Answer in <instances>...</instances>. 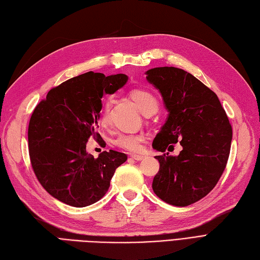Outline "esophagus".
<instances>
[{
    "instance_id": "obj_1",
    "label": "esophagus",
    "mask_w": 260,
    "mask_h": 260,
    "mask_svg": "<svg viewBox=\"0 0 260 260\" xmlns=\"http://www.w3.org/2000/svg\"><path fill=\"white\" fill-rule=\"evenodd\" d=\"M131 157L136 160H141L144 158V155H140V154H131Z\"/></svg>"
}]
</instances>
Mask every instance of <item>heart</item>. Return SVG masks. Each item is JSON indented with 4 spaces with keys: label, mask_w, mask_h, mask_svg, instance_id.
Instances as JSON below:
<instances>
[{
    "label": "heart",
    "mask_w": 260,
    "mask_h": 260,
    "mask_svg": "<svg viewBox=\"0 0 260 260\" xmlns=\"http://www.w3.org/2000/svg\"><path fill=\"white\" fill-rule=\"evenodd\" d=\"M129 96L135 102L136 106L142 114H154L158 108V101L152 92L144 88H133ZM109 120V106L105 104L100 113V122L106 124ZM145 137L140 133H121L115 140L114 143L119 147L130 152H141L145 145Z\"/></svg>",
    "instance_id": "b5f03b06"
}]
</instances>
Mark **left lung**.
<instances>
[{
    "label": "left lung",
    "instance_id": "8db88e82",
    "mask_svg": "<svg viewBox=\"0 0 260 260\" xmlns=\"http://www.w3.org/2000/svg\"><path fill=\"white\" fill-rule=\"evenodd\" d=\"M146 80L158 89L168 116L154 138L158 152L182 150L177 156H155L159 171L152 188L158 198L176 207L199 201L212 190L226 166L232 127L216 94L190 73L174 67L154 68Z\"/></svg>",
    "mask_w": 260,
    "mask_h": 260
}]
</instances>
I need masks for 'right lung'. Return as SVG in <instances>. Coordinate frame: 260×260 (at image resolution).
Wrapping results in <instances>:
<instances>
[{
	"mask_svg": "<svg viewBox=\"0 0 260 260\" xmlns=\"http://www.w3.org/2000/svg\"><path fill=\"white\" fill-rule=\"evenodd\" d=\"M128 81L125 74L87 72L49 90L31 115L28 149L37 179L53 198L83 208L102 199L124 153L104 151L94 158L86 152L97 132L104 94H114Z\"/></svg>",
	"mask_w": 260,
	"mask_h": 260,
	"instance_id": "add662e5",
	"label": "right lung"
}]
</instances>
